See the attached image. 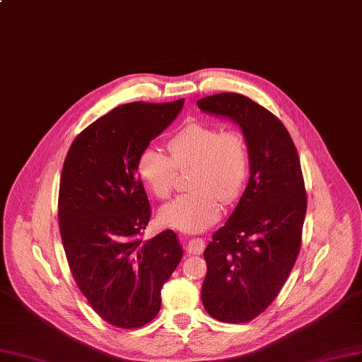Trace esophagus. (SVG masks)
<instances>
[{
  "mask_svg": "<svg viewBox=\"0 0 362 362\" xmlns=\"http://www.w3.org/2000/svg\"><path fill=\"white\" fill-rule=\"evenodd\" d=\"M204 247H206V243L203 239L194 238L188 243H186V251L192 255H200L204 251Z\"/></svg>",
  "mask_w": 362,
  "mask_h": 362,
  "instance_id": "1",
  "label": "esophagus"
}]
</instances>
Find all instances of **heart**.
Segmentation results:
<instances>
[{"label":"heart","instance_id":"1","mask_svg":"<svg viewBox=\"0 0 362 362\" xmlns=\"http://www.w3.org/2000/svg\"><path fill=\"white\" fill-rule=\"evenodd\" d=\"M168 155L148 147L138 158L136 171L159 200L174 188L177 170L194 168L189 188L160 207L162 226L185 233H198L214 226L221 216V202L231 203L240 195L250 174V148L238 131H221L206 123H191L167 143Z\"/></svg>","mask_w":362,"mask_h":362}]
</instances>
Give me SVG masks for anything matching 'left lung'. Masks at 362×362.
Segmentation results:
<instances>
[{
    "label": "left lung",
    "instance_id": "8db88e82",
    "mask_svg": "<svg viewBox=\"0 0 362 362\" xmlns=\"http://www.w3.org/2000/svg\"><path fill=\"white\" fill-rule=\"evenodd\" d=\"M238 123L250 148V180L235 211L204 250L206 311L219 322L245 323L269 307L298 259L307 192L298 150L275 115L238 93L197 102Z\"/></svg>",
    "mask_w": 362,
    "mask_h": 362
}]
</instances>
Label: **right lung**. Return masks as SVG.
I'll return each mask as SVG.
<instances>
[{
	"label": "right lung",
	"instance_id": "1",
	"mask_svg": "<svg viewBox=\"0 0 362 362\" xmlns=\"http://www.w3.org/2000/svg\"><path fill=\"white\" fill-rule=\"evenodd\" d=\"M183 102L120 105L87 126L64 159L58 223L67 263L91 308L117 328L156 317L160 288L182 260L173 230L141 239L151 212L136 164Z\"/></svg>",
	"mask_w": 362,
	"mask_h": 362
}]
</instances>
